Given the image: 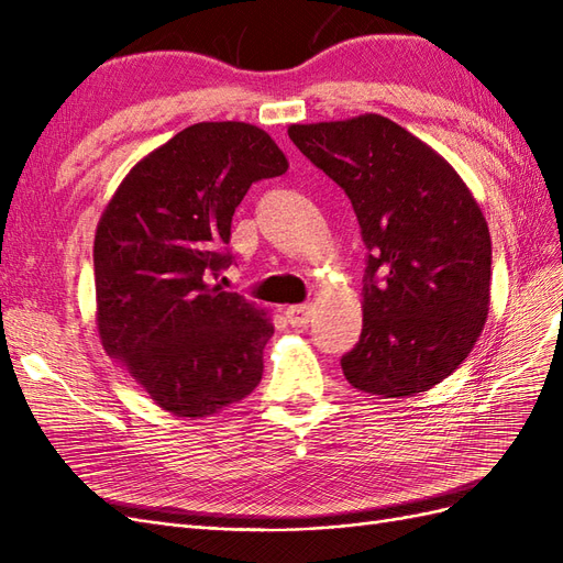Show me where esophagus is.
<instances>
[{
	"label": "esophagus",
	"mask_w": 563,
	"mask_h": 563,
	"mask_svg": "<svg viewBox=\"0 0 563 563\" xmlns=\"http://www.w3.org/2000/svg\"><path fill=\"white\" fill-rule=\"evenodd\" d=\"M314 317V305L312 302H302V305H291L286 308V319L291 327H308Z\"/></svg>",
	"instance_id": "1"
}]
</instances>
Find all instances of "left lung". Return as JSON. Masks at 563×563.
Returning a JSON list of instances; mask_svg holds the SVG:
<instances>
[{"label": "left lung", "mask_w": 563, "mask_h": 563, "mask_svg": "<svg viewBox=\"0 0 563 563\" xmlns=\"http://www.w3.org/2000/svg\"><path fill=\"white\" fill-rule=\"evenodd\" d=\"M343 187L368 249L360 343L340 366L376 397H416L467 360L490 305V234L455 168L383 114L291 124Z\"/></svg>", "instance_id": "obj_1"}]
</instances>
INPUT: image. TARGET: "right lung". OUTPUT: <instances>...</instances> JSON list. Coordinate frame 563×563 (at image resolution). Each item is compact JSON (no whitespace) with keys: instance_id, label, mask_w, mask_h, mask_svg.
<instances>
[{"instance_id":"add662e5","label":"right lung","mask_w":563,"mask_h":563,"mask_svg":"<svg viewBox=\"0 0 563 563\" xmlns=\"http://www.w3.org/2000/svg\"><path fill=\"white\" fill-rule=\"evenodd\" d=\"M288 159L246 122H199L152 150L119 183L93 242L103 350L178 418L213 416L263 378L267 310L209 284L232 263L234 209Z\"/></svg>"}]
</instances>
